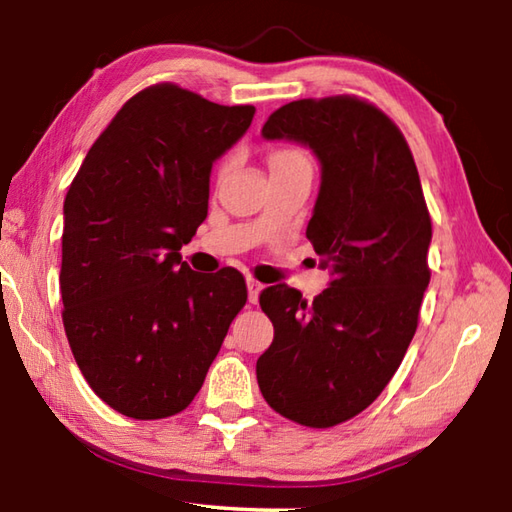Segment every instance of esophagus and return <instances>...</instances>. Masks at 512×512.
<instances>
[{
    "label": "esophagus",
    "instance_id": "34e87169",
    "mask_svg": "<svg viewBox=\"0 0 512 512\" xmlns=\"http://www.w3.org/2000/svg\"><path fill=\"white\" fill-rule=\"evenodd\" d=\"M246 287H248V302H257V298H259V291L264 289V284H259L257 280H253V277H248L246 280Z\"/></svg>",
    "mask_w": 512,
    "mask_h": 512
}]
</instances>
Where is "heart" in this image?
<instances>
[{"mask_svg": "<svg viewBox=\"0 0 512 512\" xmlns=\"http://www.w3.org/2000/svg\"><path fill=\"white\" fill-rule=\"evenodd\" d=\"M302 160L305 158H302L298 151H277L271 158V167H277V164H287V162H302ZM228 167H230V160H225L221 164V173L228 171Z\"/></svg>", "mask_w": 512, "mask_h": 512, "instance_id": "heart-1", "label": "heart"}]
</instances>
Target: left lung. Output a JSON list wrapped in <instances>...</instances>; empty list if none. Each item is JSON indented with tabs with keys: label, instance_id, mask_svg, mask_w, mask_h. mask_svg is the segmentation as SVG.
<instances>
[{
	"label": "left lung",
	"instance_id": "obj_1",
	"mask_svg": "<svg viewBox=\"0 0 512 512\" xmlns=\"http://www.w3.org/2000/svg\"><path fill=\"white\" fill-rule=\"evenodd\" d=\"M262 135L307 146L320 164L307 239L332 280L311 305L287 284L259 293L275 336L257 384L284 418L334 427L377 400L413 339L431 277L429 210L409 144L366 101H291Z\"/></svg>",
	"mask_w": 512,
	"mask_h": 512
}]
</instances>
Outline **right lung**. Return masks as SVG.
<instances>
[{"mask_svg":"<svg viewBox=\"0 0 512 512\" xmlns=\"http://www.w3.org/2000/svg\"><path fill=\"white\" fill-rule=\"evenodd\" d=\"M253 117L153 85L124 103L69 185L65 334L92 391L126 418L187 409L246 305L244 275L196 273L178 250L205 221L214 162Z\"/></svg>","mask_w":512,"mask_h":512,"instance_id":"right-lung-1","label":"right lung"}]
</instances>
